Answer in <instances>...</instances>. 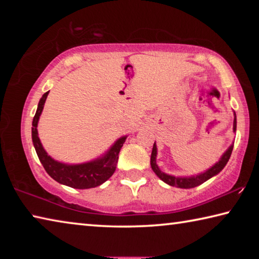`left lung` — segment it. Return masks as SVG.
<instances>
[{
  "mask_svg": "<svg viewBox=\"0 0 259 259\" xmlns=\"http://www.w3.org/2000/svg\"><path fill=\"white\" fill-rule=\"evenodd\" d=\"M233 131H236V116L234 113V122H233ZM232 151H233V145H231L229 147L224 154L222 155L221 160H219L216 164L212 165L211 168L205 170L204 172L196 175V176H191V177H175L171 176V175H166L164 172H162L159 169V166L156 164V154H157V148L154 143L153 145V150H152V155H151V166L153 169V171L155 172V175L159 177L161 181H163L164 183L168 184L170 186H175V187H179V188H193L201 185L204 182H207L208 179H210L213 176H216L217 174H219L224 169V166L226 165L227 162H229Z\"/></svg>",
  "mask_w": 259,
  "mask_h": 259,
  "instance_id": "1",
  "label": "left lung"
}]
</instances>
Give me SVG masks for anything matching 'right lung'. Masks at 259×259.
I'll return each instance as SVG.
<instances>
[{
	"label": "right lung",
	"mask_w": 259,
	"mask_h": 259,
	"mask_svg": "<svg viewBox=\"0 0 259 259\" xmlns=\"http://www.w3.org/2000/svg\"><path fill=\"white\" fill-rule=\"evenodd\" d=\"M48 95H49V91H47L38 102L36 113H35L32 123L33 144L43 168L56 182L69 187L84 190V188H93L102 185L115 171L119 153L125 142L126 136L117 139L106 152V154L94 161L81 164H65L54 160L50 155H48V153L43 148L37 134L38 119H40L43 107H45Z\"/></svg>",
	"instance_id": "1"
}]
</instances>
